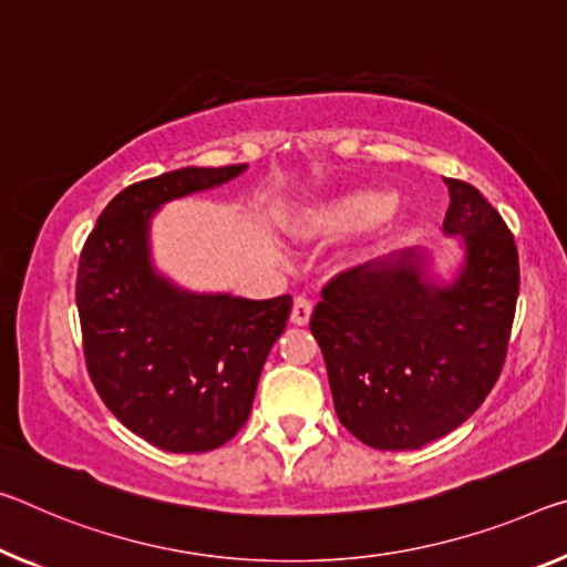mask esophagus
<instances>
[{
  "mask_svg": "<svg viewBox=\"0 0 567 567\" xmlns=\"http://www.w3.org/2000/svg\"><path fill=\"white\" fill-rule=\"evenodd\" d=\"M310 316H312V302L308 298H302V295H300V298H295L292 316H290V320L295 322V326H308Z\"/></svg>",
  "mask_w": 567,
  "mask_h": 567,
  "instance_id": "1",
  "label": "esophagus"
}]
</instances>
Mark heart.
<instances>
[{
	"mask_svg": "<svg viewBox=\"0 0 567 567\" xmlns=\"http://www.w3.org/2000/svg\"><path fill=\"white\" fill-rule=\"evenodd\" d=\"M393 206V194L383 186H358L305 212L298 231L310 239H338L381 221Z\"/></svg>",
	"mask_w": 567,
	"mask_h": 567,
	"instance_id": "obj_1",
	"label": "heart"
}]
</instances>
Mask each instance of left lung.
I'll list each match as a JSON object with an SVG mask.
<instances>
[{
    "instance_id": "left-lung-1",
    "label": "left lung",
    "mask_w": 567,
    "mask_h": 567,
    "mask_svg": "<svg viewBox=\"0 0 567 567\" xmlns=\"http://www.w3.org/2000/svg\"><path fill=\"white\" fill-rule=\"evenodd\" d=\"M444 184V231L462 235L466 249L460 280L424 285L409 251L330 277L310 318L340 424L381 452L419 449L464 424L507 358L519 292L515 237L480 188Z\"/></svg>"
}]
</instances>
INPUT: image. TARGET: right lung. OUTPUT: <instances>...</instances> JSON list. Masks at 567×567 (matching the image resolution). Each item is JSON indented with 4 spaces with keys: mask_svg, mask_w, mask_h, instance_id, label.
<instances>
[{
    "mask_svg": "<svg viewBox=\"0 0 567 567\" xmlns=\"http://www.w3.org/2000/svg\"><path fill=\"white\" fill-rule=\"evenodd\" d=\"M241 171L192 166L131 184L80 251L75 300L90 381L125 429L166 452H212L245 426L269 348L290 318V295H188L148 265L156 206Z\"/></svg>",
    "mask_w": 567,
    "mask_h": 567,
    "instance_id": "obj_1",
    "label": "right lung"
}]
</instances>
